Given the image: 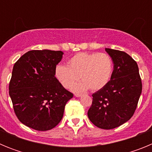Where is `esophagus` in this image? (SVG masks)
<instances>
[{
    "mask_svg": "<svg viewBox=\"0 0 152 152\" xmlns=\"http://www.w3.org/2000/svg\"><path fill=\"white\" fill-rule=\"evenodd\" d=\"M75 96H76V97H80V96H82V94H75Z\"/></svg>",
    "mask_w": 152,
    "mask_h": 152,
    "instance_id": "obj_1",
    "label": "esophagus"
}]
</instances>
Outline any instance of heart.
Wrapping results in <instances>:
<instances>
[{
    "instance_id": "heart-1",
    "label": "heart",
    "mask_w": 152,
    "mask_h": 152,
    "mask_svg": "<svg viewBox=\"0 0 152 152\" xmlns=\"http://www.w3.org/2000/svg\"><path fill=\"white\" fill-rule=\"evenodd\" d=\"M113 61L106 53L79 52L68 61V66L59 64L56 68V76L64 88H69L80 77L82 81L72 86V91L80 92L88 90L99 91L110 80Z\"/></svg>"
}]
</instances>
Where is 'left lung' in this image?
<instances>
[{"label":"left lung","mask_w":152,"mask_h":152,"mask_svg":"<svg viewBox=\"0 0 152 152\" xmlns=\"http://www.w3.org/2000/svg\"><path fill=\"white\" fill-rule=\"evenodd\" d=\"M113 63L108 84L93 94L88 116L93 124L112 129L124 124L133 116L142 94V80L136 61L127 53L106 48Z\"/></svg>","instance_id":"left-lung-1"}]
</instances>
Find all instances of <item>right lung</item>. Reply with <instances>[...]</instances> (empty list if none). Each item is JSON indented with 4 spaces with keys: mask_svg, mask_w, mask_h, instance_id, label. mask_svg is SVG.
<instances>
[{
    "mask_svg": "<svg viewBox=\"0 0 152 152\" xmlns=\"http://www.w3.org/2000/svg\"><path fill=\"white\" fill-rule=\"evenodd\" d=\"M63 54L49 49L29 51L13 65L9 94L16 116L29 128L47 131L56 127L73 97L55 76Z\"/></svg>",
    "mask_w": 152,
    "mask_h": 152,
    "instance_id": "right-lung-1",
    "label": "right lung"
}]
</instances>
